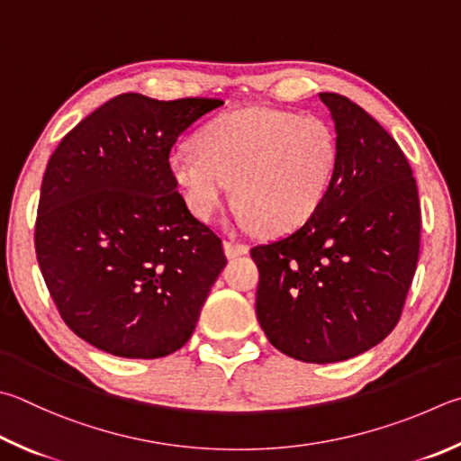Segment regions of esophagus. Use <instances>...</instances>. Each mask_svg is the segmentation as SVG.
<instances>
[{
    "instance_id": "34e87169",
    "label": "esophagus",
    "mask_w": 461,
    "mask_h": 461,
    "mask_svg": "<svg viewBox=\"0 0 461 461\" xmlns=\"http://www.w3.org/2000/svg\"><path fill=\"white\" fill-rule=\"evenodd\" d=\"M223 249H225V254H228V258H238V256L248 254V246L241 244V241H233V240H225Z\"/></svg>"
}]
</instances>
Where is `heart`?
I'll return each instance as SVG.
<instances>
[{"label":"heart","instance_id":"b5f03b06","mask_svg":"<svg viewBox=\"0 0 461 461\" xmlns=\"http://www.w3.org/2000/svg\"><path fill=\"white\" fill-rule=\"evenodd\" d=\"M337 163V132L321 116L241 108L207 122L195 147L175 149L169 173L202 220L223 205L233 183V199L249 225L280 236L316 212Z\"/></svg>","mask_w":461,"mask_h":461}]
</instances>
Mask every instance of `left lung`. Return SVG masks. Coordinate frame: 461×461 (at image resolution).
<instances>
[{"instance_id": "obj_1", "label": "left lung", "mask_w": 461, "mask_h": 461, "mask_svg": "<svg viewBox=\"0 0 461 461\" xmlns=\"http://www.w3.org/2000/svg\"><path fill=\"white\" fill-rule=\"evenodd\" d=\"M339 163L298 230L252 248L256 316L267 340L304 363L357 357L395 329L417 258L421 207L403 150L347 96L321 92Z\"/></svg>"}]
</instances>
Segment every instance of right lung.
<instances>
[{"label":"right lung","mask_w":461,"mask_h":461,"mask_svg":"<svg viewBox=\"0 0 461 461\" xmlns=\"http://www.w3.org/2000/svg\"><path fill=\"white\" fill-rule=\"evenodd\" d=\"M220 98L127 92L80 121L41 179L36 258L62 321L124 358L171 355L191 339L228 258L169 173L181 132Z\"/></svg>","instance_id":"1"}]
</instances>
